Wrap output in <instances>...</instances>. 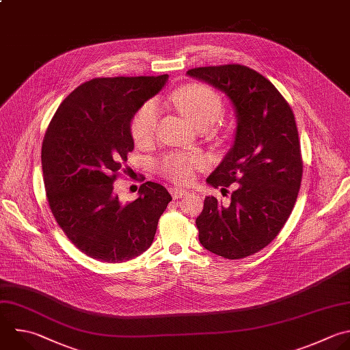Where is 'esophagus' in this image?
Wrapping results in <instances>:
<instances>
[{
	"instance_id": "obj_1",
	"label": "esophagus",
	"mask_w": 350,
	"mask_h": 350,
	"mask_svg": "<svg viewBox=\"0 0 350 350\" xmlns=\"http://www.w3.org/2000/svg\"><path fill=\"white\" fill-rule=\"evenodd\" d=\"M170 193H172L173 199H178V198L187 196L189 192L185 191V189H181V188H178V187H173V188H170Z\"/></svg>"
}]
</instances>
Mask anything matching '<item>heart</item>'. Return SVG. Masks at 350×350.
<instances>
[{"instance_id": "heart-1", "label": "heart", "mask_w": 350, "mask_h": 350, "mask_svg": "<svg viewBox=\"0 0 350 350\" xmlns=\"http://www.w3.org/2000/svg\"><path fill=\"white\" fill-rule=\"evenodd\" d=\"M176 104L187 118L203 128L214 122L222 109V103L217 92L211 88L193 83L181 88L176 96ZM159 118V108L155 100H148L139 107L131 121V133L136 143H147L152 139ZM206 159L200 154H172L161 162V170L176 183H188L195 170L202 169Z\"/></svg>"}]
</instances>
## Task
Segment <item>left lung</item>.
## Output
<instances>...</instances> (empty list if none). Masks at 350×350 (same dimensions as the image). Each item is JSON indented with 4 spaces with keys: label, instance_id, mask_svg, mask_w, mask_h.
<instances>
[{
    "label": "left lung",
    "instance_id": "8db88e82",
    "mask_svg": "<svg viewBox=\"0 0 350 350\" xmlns=\"http://www.w3.org/2000/svg\"><path fill=\"white\" fill-rule=\"evenodd\" d=\"M187 75L225 93L237 116L234 144L206 180L237 189L229 204L204 198L195 221L199 242L224 258H245L278 237L295 204L302 159L294 113L272 82L246 66L198 67Z\"/></svg>",
    "mask_w": 350,
    "mask_h": 350
}]
</instances>
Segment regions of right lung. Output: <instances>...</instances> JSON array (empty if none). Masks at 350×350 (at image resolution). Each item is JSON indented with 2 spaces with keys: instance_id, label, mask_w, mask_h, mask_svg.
<instances>
[{
  "instance_id": "right-lung-1",
  "label": "right lung",
  "mask_w": 350,
  "mask_h": 350,
  "mask_svg": "<svg viewBox=\"0 0 350 350\" xmlns=\"http://www.w3.org/2000/svg\"><path fill=\"white\" fill-rule=\"evenodd\" d=\"M169 75L94 78L59 105L42 143V174L56 222L86 256L109 264L143 254L172 200L147 181L124 203L113 192L116 174L133 151L135 112L166 85Z\"/></svg>"
}]
</instances>
